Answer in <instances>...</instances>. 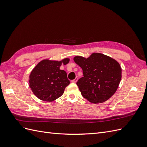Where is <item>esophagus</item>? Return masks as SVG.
<instances>
[{"label": "esophagus", "mask_w": 147, "mask_h": 147, "mask_svg": "<svg viewBox=\"0 0 147 147\" xmlns=\"http://www.w3.org/2000/svg\"><path fill=\"white\" fill-rule=\"evenodd\" d=\"M78 80V78H75L74 80H72V83H76Z\"/></svg>", "instance_id": "1"}]
</instances>
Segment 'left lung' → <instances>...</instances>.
Instances as JSON below:
<instances>
[{
  "label": "left lung",
  "mask_w": 147,
  "mask_h": 147,
  "mask_svg": "<svg viewBox=\"0 0 147 147\" xmlns=\"http://www.w3.org/2000/svg\"><path fill=\"white\" fill-rule=\"evenodd\" d=\"M74 60L83 70V77L77 84L84 98L97 104L115 94L121 79V68L116 60L98 53L87 59L75 56Z\"/></svg>",
  "instance_id": "8db88e82"
}]
</instances>
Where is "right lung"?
I'll return each mask as SVG.
<instances>
[{
    "instance_id": "right-lung-1",
    "label": "right lung",
    "mask_w": 147,
    "mask_h": 147,
    "mask_svg": "<svg viewBox=\"0 0 147 147\" xmlns=\"http://www.w3.org/2000/svg\"><path fill=\"white\" fill-rule=\"evenodd\" d=\"M69 62L68 58L59 62L46 59L35 66L29 76V86L38 99L51 102L63 95L70 81L65 71L59 67Z\"/></svg>"
}]
</instances>
